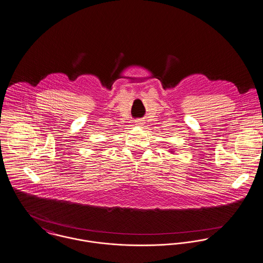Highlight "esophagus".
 <instances>
[{
    "label": "esophagus",
    "instance_id": "esophagus-1",
    "mask_svg": "<svg viewBox=\"0 0 263 263\" xmlns=\"http://www.w3.org/2000/svg\"><path fill=\"white\" fill-rule=\"evenodd\" d=\"M137 123H138V124H140V123H142V122H141V121H137Z\"/></svg>",
    "mask_w": 263,
    "mask_h": 263
}]
</instances>
